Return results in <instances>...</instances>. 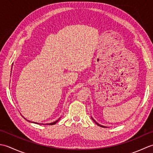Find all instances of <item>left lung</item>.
<instances>
[{
  "label": "left lung",
  "instance_id": "1",
  "mask_svg": "<svg viewBox=\"0 0 153 153\" xmlns=\"http://www.w3.org/2000/svg\"><path fill=\"white\" fill-rule=\"evenodd\" d=\"M91 118H92V120H93V121H94V122H95V123H97V125H98L99 126H100V127H102V128H106V127H105V126H102V125H100V124H99V123H97V122L95 121V120H94V119H93V118H92V117H91Z\"/></svg>",
  "mask_w": 153,
  "mask_h": 153
}]
</instances>
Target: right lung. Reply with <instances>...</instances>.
Listing matches in <instances>:
<instances>
[{"mask_svg":"<svg viewBox=\"0 0 153 153\" xmlns=\"http://www.w3.org/2000/svg\"><path fill=\"white\" fill-rule=\"evenodd\" d=\"M12 65H13V64H12ZM25 120H26V119H25ZM60 120V118L59 119H58V120H56V121H55V122H52V123H47V125H54V124H55V123H56L58 121V120ZM29 122H30V121H29ZM32 123H33V122H31ZM38 124H39V123H38Z\"/></svg>","mask_w":153,"mask_h":153,"instance_id":"1","label":"right lung"}]
</instances>
